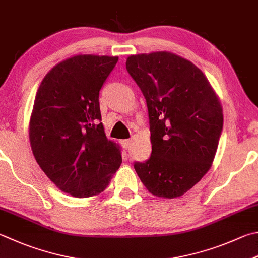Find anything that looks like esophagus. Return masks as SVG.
I'll return each mask as SVG.
<instances>
[{"label":"esophagus","instance_id":"obj_1","mask_svg":"<svg viewBox=\"0 0 258 258\" xmlns=\"http://www.w3.org/2000/svg\"><path fill=\"white\" fill-rule=\"evenodd\" d=\"M121 144H122L124 149H129L131 144H133V142H131V140H129V139H125V140H122V142H121Z\"/></svg>","mask_w":258,"mask_h":258}]
</instances>
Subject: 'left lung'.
I'll return each instance as SVG.
<instances>
[{"label": "left lung", "instance_id": "8db88e82", "mask_svg": "<svg viewBox=\"0 0 258 258\" xmlns=\"http://www.w3.org/2000/svg\"><path fill=\"white\" fill-rule=\"evenodd\" d=\"M125 67L140 87L149 115L152 155L135 163L148 191L173 199L210 169L222 131L220 100L206 75L169 51L131 55Z\"/></svg>", "mask_w": 258, "mask_h": 258}]
</instances>
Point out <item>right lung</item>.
<instances>
[{
    "mask_svg": "<svg viewBox=\"0 0 258 258\" xmlns=\"http://www.w3.org/2000/svg\"><path fill=\"white\" fill-rule=\"evenodd\" d=\"M118 57L76 55L53 66L37 91L29 139L39 166L60 189L75 198L103 192L121 158L106 138L99 93Z\"/></svg>",
    "mask_w": 258,
    "mask_h": 258,
    "instance_id": "obj_1",
    "label": "right lung"
}]
</instances>
